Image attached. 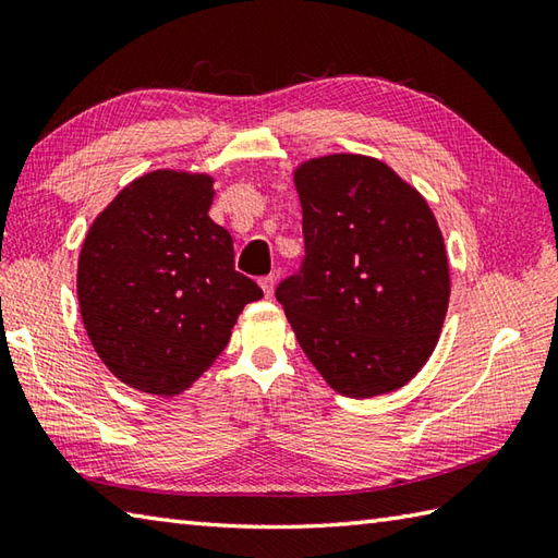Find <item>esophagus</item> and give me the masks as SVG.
<instances>
[{
	"mask_svg": "<svg viewBox=\"0 0 558 558\" xmlns=\"http://www.w3.org/2000/svg\"><path fill=\"white\" fill-rule=\"evenodd\" d=\"M258 286H260V290H264L266 298L270 300V298H272V290H276V276H266V278H260V280H258Z\"/></svg>",
	"mask_w": 558,
	"mask_h": 558,
	"instance_id": "1",
	"label": "esophagus"
}]
</instances>
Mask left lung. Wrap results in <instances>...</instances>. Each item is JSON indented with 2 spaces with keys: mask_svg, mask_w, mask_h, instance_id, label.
<instances>
[{
  "mask_svg": "<svg viewBox=\"0 0 558 558\" xmlns=\"http://www.w3.org/2000/svg\"><path fill=\"white\" fill-rule=\"evenodd\" d=\"M304 260L276 298L328 386L374 398L405 386L441 333L450 272L434 213L386 162L352 153L294 170Z\"/></svg>",
  "mask_w": 558,
  "mask_h": 558,
  "instance_id": "8db88e82",
  "label": "left lung"
}]
</instances>
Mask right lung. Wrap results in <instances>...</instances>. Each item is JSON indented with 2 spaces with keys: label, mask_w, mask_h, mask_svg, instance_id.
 I'll list each match as a JSON object with an SVG mask.
<instances>
[{
  "label": "right lung",
  "mask_w": 558,
  "mask_h": 558,
  "mask_svg": "<svg viewBox=\"0 0 558 558\" xmlns=\"http://www.w3.org/2000/svg\"><path fill=\"white\" fill-rule=\"evenodd\" d=\"M213 177L156 170L93 220L76 292L86 333L122 384L182 393L218 360L236 316L264 298L234 270L230 232L210 220Z\"/></svg>",
  "instance_id": "add662e5"
}]
</instances>
